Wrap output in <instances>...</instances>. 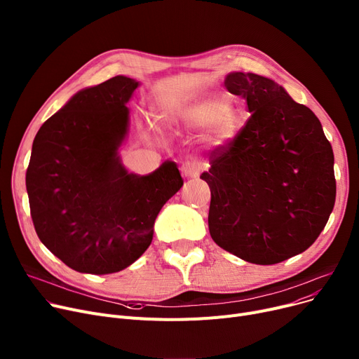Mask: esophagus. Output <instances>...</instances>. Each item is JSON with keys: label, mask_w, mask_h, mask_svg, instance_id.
<instances>
[{"label": "esophagus", "mask_w": 359, "mask_h": 359, "mask_svg": "<svg viewBox=\"0 0 359 359\" xmlns=\"http://www.w3.org/2000/svg\"><path fill=\"white\" fill-rule=\"evenodd\" d=\"M181 171H182V175H185L188 178H193V177H198V174L201 171V166H200V163H196V162H187L182 165Z\"/></svg>", "instance_id": "esophagus-1"}]
</instances>
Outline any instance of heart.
Returning a JSON list of instances; mask_svg holds the SVG:
<instances>
[{"instance_id": "obj_1", "label": "heart", "mask_w": 359, "mask_h": 359, "mask_svg": "<svg viewBox=\"0 0 359 359\" xmlns=\"http://www.w3.org/2000/svg\"><path fill=\"white\" fill-rule=\"evenodd\" d=\"M163 118L181 123L193 130L207 129V142L223 144L235 136L241 114L231 100L217 94H205L174 105L163 113Z\"/></svg>"}]
</instances>
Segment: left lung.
Instances as JSON below:
<instances>
[{
  "label": "left lung",
  "mask_w": 359,
  "mask_h": 359,
  "mask_svg": "<svg viewBox=\"0 0 359 359\" xmlns=\"http://www.w3.org/2000/svg\"><path fill=\"white\" fill-rule=\"evenodd\" d=\"M224 87L246 100L250 117L200 177L212 191L210 235L243 261L278 264L310 248L329 220L332 144L314 113L272 79L231 72Z\"/></svg>",
  "instance_id": "1"
}]
</instances>
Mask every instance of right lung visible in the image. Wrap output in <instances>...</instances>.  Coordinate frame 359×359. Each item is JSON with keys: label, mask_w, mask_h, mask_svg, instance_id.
I'll use <instances>...</instances> for the list:
<instances>
[{"label": "right lung", "mask_w": 359, "mask_h": 359, "mask_svg": "<svg viewBox=\"0 0 359 359\" xmlns=\"http://www.w3.org/2000/svg\"><path fill=\"white\" fill-rule=\"evenodd\" d=\"M137 87L118 75L78 91L33 140L26 187L36 233L78 272L104 276L140 258L161 208L184 184L172 161L149 175L121 163L126 104Z\"/></svg>", "instance_id": "1"}]
</instances>
